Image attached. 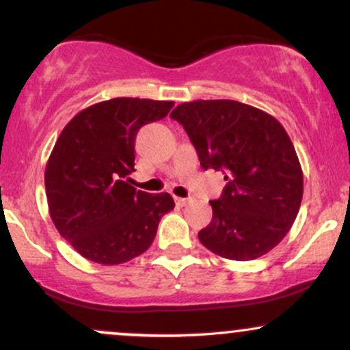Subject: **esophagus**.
Returning a JSON list of instances; mask_svg holds the SVG:
<instances>
[{
	"label": "esophagus",
	"mask_w": 350,
	"mask_h": 350,
	"mask_svg": "<svg viewBox=\"0 0 350 350\" xmlns=\"http://www.w3.org/2000/svg\"><path fill=\"white\" fill-rule=\"evenodd\" d=\"M176 204H178L179 207H184V206H187V204H189V199H186V198H176Z\"/></svg>",
	"instance_id": "1"
}]
</instances>
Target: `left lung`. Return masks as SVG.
I'll list each match as a JSON object with an SVG mask.
<instances>
[{"label":"left lung","mask_w":350,"mask_h":350,"mask_svg":"<svg viewBox=\"0 0 350 350\" xmlns=\"http://www.w3.org/2000/svg\"><path fill=\"white\" fill-rule=\"evenodd\" d=\"M171 118L186 130L200 166L226 174L227 186L211 200L212 220L199 232L200 243L237 262L275 248L303 199V171L281 123L235 100L180 103Z\"/></svg>","instance_id":"8db88e82"}]
</instances>
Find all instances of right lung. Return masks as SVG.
Masks as SVG:
<instances>
[{"instance_id": "add662e5", "label": "right lung", "mask_w": 350, "mask_h": 350, "mask_svg": "<svg viewBox=\"0 0 350 350\" xmlns=\"http://www.w3.org/2000/svg\"><path fill=\"white\" fill-rule=\"evenodd\" d=\"M174 102L111 98L77 113L60 133L46 166V196L59 234L83 258L124 263L150 248L159 220L174 208L167 192L128 184L135 139L143 124L170 113Z\"/></svg>"}]
</instances>
